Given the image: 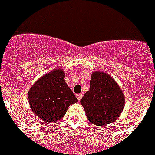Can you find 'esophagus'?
<instances>
[{"mask_svg":"<svg viewBox=\"0 0 155 155\" xmlns=\"http://www.w3.org/2000/svg\"><path fill=\"white\" fill-rule=\"evenodd\" d=\"M82 96H83V95H82V94H76V97H77L78 101H80V100L82 99Z\"/></svg>","mask_w":155,"mask_h":155,"instance_id":"1","label":"esophagus"}]
</instances>
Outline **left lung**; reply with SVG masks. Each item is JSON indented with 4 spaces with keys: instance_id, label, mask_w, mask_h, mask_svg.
<instances>
[{
    "instance_id": "8db88e82",
    "label": "left lung",
    "mask_w": 155,
    "mask_h": 155,
    "mask_svg": "<svg viewBox=\"0 0 155 155\" xmlns=\"http://www.w3.org/2000/svg\"><path fill=\"white\" fill-rule=\"evenodd\" d=\"M88 121L97 126L113 122L124 109L125 99L121 87L108 73H91L90 89L80 101Z\"/></svg>"
}]
</instances>
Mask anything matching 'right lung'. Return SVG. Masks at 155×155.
Returning a JSON list of instances; mask_svg holds the SVG:
<instances>
[{
  "label": "right lung",
  "mask_w": 155,
  "mask_h": 155,
  "mask_svg": "<svg viewBox=\"0 0 155 155\" xmlns=\"http://www.w3.org/2000/svg\"><path fill=\"white\" fill-rule=\"evenodd\" d=\"M64 71L55 69L38 79L29 89L28 102L31 110L44 122L61 119L77 98L64 80Z\"/></svg>",
  "instance_id": "obj_1"
}]
</instances>
